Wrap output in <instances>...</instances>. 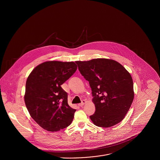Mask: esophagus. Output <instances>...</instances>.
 Segmentation results:
<instances>
[{
  "label": "esophagus",
  "instance_id": "obj_1",
  "mask_svg": "<svg viewBox=\"0 0 160 160\" xmlns=\"http://www.w3.org/2000/svg\"><path fill=\"white\" fill-rule=\"evenodd\" d=\"M85 103H86V100H82V102H81V103H79L78 105H79V107H82Z\"/></svg>",
  "mask_w": 160,
  "mask_h": 160
}]
</instances>
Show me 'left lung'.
<instances>
[{"label":"left lung","instance_id":"8db88e82","mask_svg":"<svg viewBox=\"0 0 160 160\" xmlns=\"http://www.w3.org/2000/svg\"><path fill=\"white\" fill-rule=\"evenodd\" d=\"M79 71L89 81L95 112L90 116L98 127L110 128L121 122L134 100L133 81L130 73L113 60L95 58L76 61Z\"/></svg>","mask_w":160,"mask_h":160}]
</instances>
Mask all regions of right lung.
<instances>
[{
    "mask_svg": "<svg viewBox=\"0 0 160 160\" xmlns=\"http://www.w3.org/2000/svg\"><path fill=\"white\" fill-rule=\"evenodd\" d=\"M76 69L72 62H46L34 69L27 79L24 97L26 108L46 131H58L68 127L73 119L76 110L69 106L68 93L61 85Z\"/></svg>",
    "mask_w": 160,
    "mask_h": 160,
    "instance_id": "1",
    "label": "right lung"
}]
</instances>
